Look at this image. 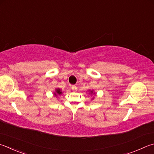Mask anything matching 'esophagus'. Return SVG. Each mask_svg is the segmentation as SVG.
<instances>
[{"instance_id": "obj_1", "label": "esophagus", "mask_w": 154, "mask_h": 154, "mask_svg": "<svg viewBox=\"0 0 154 154\" xmlns=\"http://www.w3.org/2000/svg\"><path fill=\"white\" fill-rule=\"evenodd\" d=\"M72 89L73 91H77V86H75V85H72Z\"/></svg>"}]
</instances>
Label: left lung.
I'll return each mask as SVG.
<instances>
[{"instance_id":"left-lung-1","label":"left lung","mask_w":154,"mask_h":154,"mask_svg":"<svg viewBox=\"0 0 154 154\" xmlns=\"http://www.w3.org/2000/svg\"><path fill=\"white\" fill-rule=\"evenodd\" d=\"M88 91H89V94H91V96H92V95H93V96H94V95H95V96H96V93H95L93 89H89ZM94 97H92L91 100H94Z\"/></svg>"}]
</instances>
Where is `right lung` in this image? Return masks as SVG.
<instances>
[{
  "label": "right lung",
  "mask_w": 154,
  "mask_h": 154,
  "mask_svg": "<svg viewBox=\"0 0 154 154\" xmlns=\"http://www.w3.org/2000/svg\"><path fill=\"white\" fill-rule=\"evenodd\" d=\"M54 97H58V96H60V95L63 94V91L60 88H56L55 91H54Z\"/></svg>",
  "instance_id": "1"
}]
</instances>
